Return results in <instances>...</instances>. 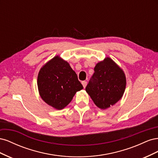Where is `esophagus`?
<instances>
[{"label": "esophagus", "mask_w": 158, "mask_h": 158, "mask_svg": "<svg viewBox=\"0 0 158 158\" xmlns=\"http://www.w3.org/2000/svg\"><path fill=\"white\" fill-rule=\"evenodd\" d=\"M82 84L83 87L85 88V86H86V85H87V82H86V81H82Z\"/></svg>", "instance_id": "obj_1"}]
</instances>
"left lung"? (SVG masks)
<instances>
[{
    "instance_id": "obj_1",
    "label": "left lung",
    "mask_w": 158,
    "mask_h": 158,
    "mask_svg": "<svg viewBox=\"0 0 158 158\" xmlns=\"http://www.w3.org/2000/svg\"><path fill=\"white\" fill-rule=\"evenodd\" d=\"M125 87L126 78L123 70L107 57L95 66L85 91L98 107L106 109L122 98Z\"/></svg>"
}]
</instances>
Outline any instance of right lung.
I'll use <instances>...</instances> for the list:
<instances>
[{
	"mask_svg": "<svg viewBox=\"0 0 158 158\" xmlns=\"http://www.w3.org/2000/svg\"><path fill=\"white\" fill-rule=\"evenodd\" d=\"M37 85L43 100L56 109L65 107L76 92L83 89L77 74L67 62L58 56L41 69Z\"/></svg>",
	"mask_w": 158,
	"mask_h": 158,
	"instance_id": "add662e5",
	"label": "right lung"
}]
</instances>
